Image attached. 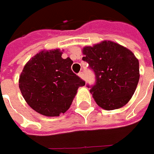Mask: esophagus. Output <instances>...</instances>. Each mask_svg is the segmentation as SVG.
<instances>
[{"label":"esophagus","mask_w":154,"mask_h":154,"mask_svg":"<svg viewBox=\"0 0 154 154\" xmlns=\"http://www.w3.org/2000/svg\"><path fill=\"white\" fill-rule=\"evenodd\" d=\"M78 75L80 76L81 79H84V78H85V74H84V73H83V72H80V73L78 74Z\"/></svg>","instance_id":"34e87169"}]
</instances>
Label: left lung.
<instances>
[{
    "mask_svg": "<svg viewBox=\"0 0 154 154\" xmlns=\"http://www.w3.org/2000/svg\"><path fill=\"white\" fill-rule=\"evenodd\" d=\"M83 61L95 74L87 85L96 103L107 110L121 108L130 100L139 82V61L127 48L110 41L83 49Z\"/></svg>",
    "mask_w": 154,
    "mask_h": 154,
    "instance_id": "1",
    "label": "left lung"
}]
</instances>
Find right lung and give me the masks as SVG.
I'll list each match as a JSON object with an SVG mask.
<instances>
[{"mask_svg": "<svg viewBox=\"0 0 154 154\" xmlns=\"http://www.w3.org/2000/svg\"><path fill=\"white\" fill-rule=\"evenodd\" d=\"M73 61L59 50L42 51L24 67L19 86L34 110L47 116L66 112L80 86L86 82L71 69Z\"/></svg>", "mask_w": 154, "mask_h": 154, "instance_id": "right-lung-1", "label": "right lung"}]
</instances>
